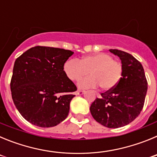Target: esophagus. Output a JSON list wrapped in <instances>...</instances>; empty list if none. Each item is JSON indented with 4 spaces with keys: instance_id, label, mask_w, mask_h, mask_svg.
Instances as JSON below:
<instances>
[{
    "instance_id": "obj_1",
    "label": "esophagus",
    "mask_w": 157,
    "mask_h": 157,
    "mask_svg": "<svg viewBox=\"0 0 157 157\" xmlns=\"http://www.w3.org/2000/svg\"><path fill=\"white\" fill-rule=\"evenodd\" d=\"M85 93V90H78L77 91H76V94L77 95H82V94H83Z\"/></svg>"
}]
</instances>
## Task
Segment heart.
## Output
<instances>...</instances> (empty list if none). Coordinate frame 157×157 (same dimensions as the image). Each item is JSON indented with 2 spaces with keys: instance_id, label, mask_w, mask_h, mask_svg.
<instances>
[{
  "instance_id": "b5f03b06",
  "label": "heart",
  "mask_w": 157,
  "mask_h": 157,
  "mask_svg": "<svg viewBox=\"0 0 157 157\" xmlns=\"http://www.w3.org/2000/svg\"><path fill=\"white\" fill-rule=\"evenodd\" d=\"M63 71L71 81H78L82 78L91 75L80 80L81 88H94L99 85L104 90H109L117 85L123 74V66L109 54L100 53L88 55L82 58L71 59L65 62Z\"/></svg>"
}]
</instances>
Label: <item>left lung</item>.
<instances>
[{
	"label": "left lung",
	"instance_id": "left-lung-1",
	"mask_svg": "<svg viewBox=\"0 0 157 157\" xmlns=\"http://www.w3.org/2000/svg\"><path fill=\"white\" fill-rule=\"evenodd\" d=\"M120 58L123 74L114 88L101 94L90 106L94 120L109 128H119L134 120L143 109L148 82L141 63L130 53L109 49Z\"/></svg>",
	"mask_w": 157,
	"mask_h": 157
}]
</instances>
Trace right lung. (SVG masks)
<instances>
[{
    "label": "right lung",
    "instance_id": "right-lung-1",
    "mask_svg": "<svg viewBox=\"0 0 157 157\" xmlns=\"http://www.w3.org/2000/svg\"><path fill=\"white\" fill-rule=\"evenodd\" d=\"M74 52L63 48L35 46L16 59L10 88L16 109L25 120L52 127L68 116L77 90L63 65Z\"/></svg>",
    "mask_w": 157,
    "mask_h": 157
}]
</instances>
